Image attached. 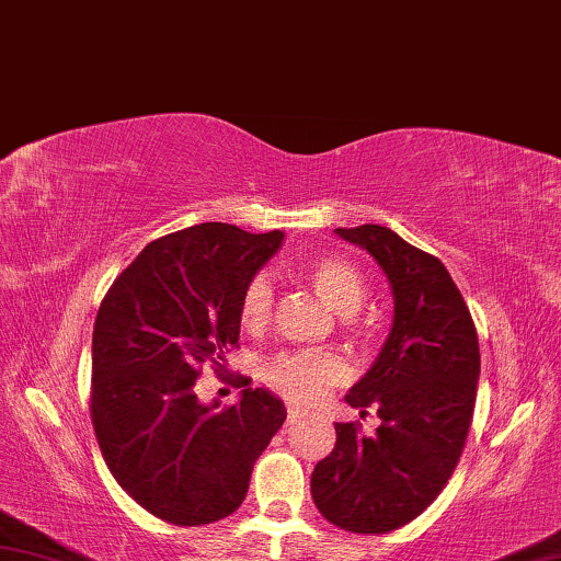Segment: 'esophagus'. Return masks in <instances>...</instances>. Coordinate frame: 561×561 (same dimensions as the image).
<instances>
[{
  "label": "esophagus",
  "instance_id": "34e87169",
  "mask_svg": "<svg viewBox=\"0 0 561 561\" xmlns=\"http://www.w3.org/2000/svg\"><path fill=\"white\" fill-rule=\"evenodd\" d=\"M302 417H305V412L298 405L288 403V422H290V425H295V422H300Z\"/></svg>",
  "mask_w": 561,
  "mask_h": 561
}]
</instances>
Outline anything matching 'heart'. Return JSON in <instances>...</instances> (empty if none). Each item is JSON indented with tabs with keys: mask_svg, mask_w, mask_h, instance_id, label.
Masks as SVG:
<instances>
[{
	"mask_svg": "<svg viewBox=\"0 0 561 561\" xmlns=\"http://www.w3.org/2000/svg\"><path fill=\"white\" fill-rule=\"evenodd\" d=\"M314 293L340 317H354L366 300V280L352 261L340 256H320L305 268ZM273 285L271 278L253 276L241 295L239 320L247 332H259L271 320ZM263 378L295 403H314L327 390L344 380V366L332 354L285 352L271 358L263 368Z\"/></svg>",
	"mask_w": 561,
	"mask_h": 561,
	"instance_id": "obj_1",
	"label": "heart"
}]
</instances>
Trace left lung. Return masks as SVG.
Instances as JSON below:
<instances>
[{
	"instance_id": "1",
	"label": "left lung",
	"mask_w": 561,
	"mask_h": 561,
	"mask_svg": "<svg viewBox=\"0 0 561 561\" xmlns=\"http://www.w3.org/2000/svg\"><path fill=\"white\" fill-rule=\"evenodd\" d=\"M362 247L386 273L393 324L376 362L346 393V403L376 408L371 437L336 422V445L317 463L312 501L348 533L398 530L445 489L467 442L479 388V336L457 283L439 259L393 229H334Z\"/></svg>"
}]
</instances>
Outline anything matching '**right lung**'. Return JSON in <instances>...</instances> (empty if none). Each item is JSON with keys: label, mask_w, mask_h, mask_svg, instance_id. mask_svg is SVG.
<instances>
[{"label": "right lung", "mask_w": 561, "mask_h": 561, "mask_svg": "<svg viewBox=\"0 0 561 561\" xmlns=\"http://www.w3.org/2000/svg\"><path fill=\"white\" fill-rule=\"evenodd\" d=\"M283 237L225 221L181 229L151 241L100 305L94 435L116 483L165 523L207 525L234 513L288 415L266 388H244L225 410L195 393L199 366L239 342L241 295Z\"/></svg>", "instance_id": "right-lung-1"}]
</instances>
